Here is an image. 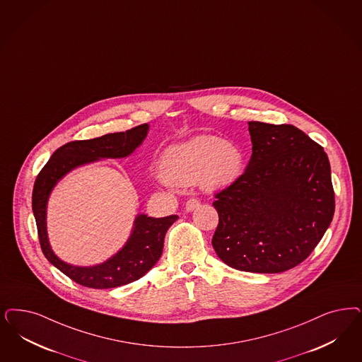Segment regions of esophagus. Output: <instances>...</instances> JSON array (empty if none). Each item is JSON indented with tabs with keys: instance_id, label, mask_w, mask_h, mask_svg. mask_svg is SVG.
Listing matches in <instances>:
<instances>
[{
	"instance_id": "34e87169",
	"label": "esophagus",
	"mask_w": 362,
	"mask_h": 362,
	"mask_svg": "<svg viewBox=\"0 0 362 362\" xmlns=\"http://www.w3.org/2000/svg\"><path fill=\"white\" fill-rule=\"evenodd\" d=\"M199 200L195 199V198H189V199L186 202V211H194L197 207H199Z\"/></svg>"
}]
</instances>
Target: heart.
<instances>
[{
    "label": "heart",
    "instance_id": "obj_1",
    "mask_svg": "<svg viewBox=\"0 0 362 362\" xmlns=\"http://www.w3.org/2000/svg\"><path fill=\"white\" fill-rule=\"evenodd\" d=\"M245 153L228 140L199 135L171 146L163 153V179L173 186L199 185L204 191H221L243 174Z\"/></svg>",
    "mask_w": 362,
    "mask_h": 362
}]
</instances>
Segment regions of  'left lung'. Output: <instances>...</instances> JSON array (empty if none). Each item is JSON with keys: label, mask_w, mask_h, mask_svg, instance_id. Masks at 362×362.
Masks as SVG:
<instances>
[{"label": "left lung", "mask_w": 362, "mask_h": 362, "mask_svg": "<svg viewBox=\"0 0 362 362\" xmlns=\"http://www.w3.org/2000/svg\"><path fill=\"white\" fill-rule=\"evenodd\" d=\"M252 155L233 186L215 195L212 247L237 270L282 273L305 261L334 215L324 148L290 124L249 122Z\"/></svg>", "instance_id": "8db88e82"}]
</instances>
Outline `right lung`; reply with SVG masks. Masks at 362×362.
Wrapping results in <instances>:
<instances>
[{
	"mask_svg": "<svg viewBox=\"0 0 362 362\" xmlns=\"http://www.w3.org/2000/svg\"><path fill=\"white\" fill-rule=\"evenodd\" d=\"M148 129L150 125L141 124L125 132L66 143L50 156L37 175L32 194V209L41 250L54 267L78 285L92 288L123 286L148 273L162 257L165 233L177 219V215L152 218L146 214H139L124 246L111 258L95 266H74L64 262L50 247L47 231V207L50 192L64 176L84 164L129 156L141 146Z\"/></svg>",
	"mask_w": 362,
	"mask_h": 362,
	"instance_id": "obj_1",
	"label": "right lung"
}]
</instances>
